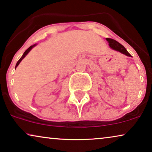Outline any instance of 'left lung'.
Here are the masks:
<instances>
[{
    "instance_id": "obj_1",
    "label": "left lung",
    "mask_w": 152,
    "mask_h": 152,
    "mask_svg": "<svg viewBox=\"0 0 152 152\" xmlns=\"http://www.w3.org/2000/svg\"><path fill=\"white\" fill-rule=\"evenodd\" d=\"M106 39H107V41L109 42V45L111 48L115 51L120 52V53L124 54V55L128 56V57H132V55L128 53L125 48H124L122 44H120L119 42H118L117 41L110 38H106Z\"/></svg>"
}]
</instances>
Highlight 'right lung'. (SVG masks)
Listing matches in <instances>:
<instances>
[{
  "label": "right lung",
  "instance_id": "right-lung-1",
  "mask_svg": "<svg viewBox=\"0 0 152 152\" xmlns=\"http://www.w3.org/2000/svg\"><path fill=\"white\" fill-rule=\"evenodd\" d=\"M35 45H36V44H34V45H31V46H30V47H29V48H28V49H27L26 51H25V53H23V55H22V57L20 58V59H19V60H18V61H17V63H16V67H15V68H16V67H17V66H18V64H20V62L22 61V59H23V58H24L25 57H26V56L27 55H28V53H29V52H30V51L31 50H32V48H34V47L35 46Z\"/></svg>",
  "mask_w": 152,
  "mask_h": 152
}]
</instances>
